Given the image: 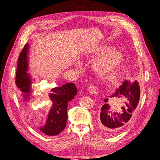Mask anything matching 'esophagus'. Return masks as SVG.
<instances>
[{
	"instance_id": "34e87169",
	"label": "esophagus",
	"mask_w": 160,
	"mask_h": 160,
	"mask_svg": "<svg viewBox=\"0 0 160 160\" xmlns=\"http://www.w3.org/2000/svg\"><path fill=\"white\" fill-rule=\"evenodd\" d=\"M88 91L91 95H93V96H97L98 95V93H99V91L97 89V88H96L94 86H92V85L89 87Z\"/></svg>"
}]
</instances>
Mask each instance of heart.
Here are the masks:
<instances>
[{"instance_id": "b5f03b06", "label": "heart", "mask_w": 160, "mask_h": 160, "mask_svg": "<svg viewBox=\"0 0 160 160\" xmlns=\"http://www.w3.org/2000/svg\"><path fill=\"white\" fill-rule=\"evenodd\" d=\"M113 48L110 46H100L91 52L93 56H100L95 63V71L98 77L105 79L111 77L122 65L124 57L119 51L113 50Z\"/></svg>"}]
</instances>
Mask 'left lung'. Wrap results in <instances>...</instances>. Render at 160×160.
I'll use <instances>...</instances> for the list:
<instances>
[{
    "label": "left lung",
    "mask_w": 160,
    "mask_h": 160,
    "mask_svg": "<svg viewBox=\"0 0 160 160\" xmlns=\"http://www.w3.org/2000/svg\"><path fill=\"white\" fill-rule=\"evenodd\" d=\"M123 96L128 102L125 107H122L120 113L113 112L108 104L109 98L116 99ZM140 97V89L136 81L132 84L129 81L124 82L123 84L117 89L112 95L104 98V104L101 108L100 113V127L108 133H116L129 121L132 112L136 110Z\"/></svg>",
    "instance_id": "8db88e82"
}]
</instances>
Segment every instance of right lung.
I'll list each match as a JSON object with an SVG mask.
<instances>
[{
	"label": "right lung",
	"instance_id": "right-lung-1",
	"mask_svg": "<svg viewBox=\"0 0 160 160\" xmlns=\"http://www.w3.org/2000/svg\"><path fill=\"white\" fill-rule=\"evenodd\" d=\"M27 44L19 56L18 66L16 70L15 83L20 91L24 93V98L28 99L32 93L31 79L28 71ZM52 93L48 97L53 102L51 110L50 111L47 124L40 128L41 131L48 136H56L61 133L65 128L67 120V105L77 93V89L72 83H67L61 87L53 88Z\"/></svg>",
	"mask_w": 160,
	"mask_h": 160
}]
</instances>
